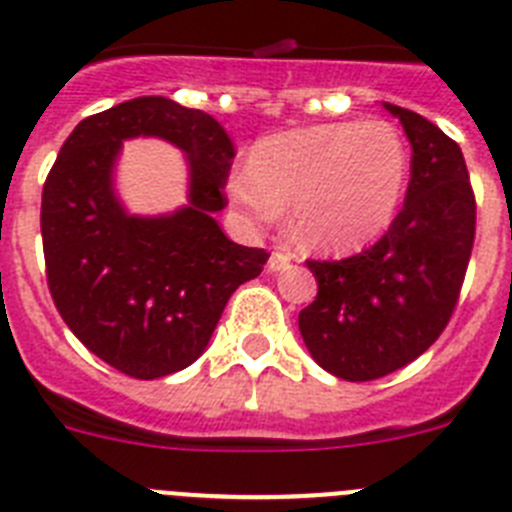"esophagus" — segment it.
<instances>
[{
    "instance_id": "34e87169",
    "label": "esophagus",
    "mask_w": 512,
    "mask_h": 512,
    "mask_svg": "<svg viewBox=\"0 0 512 512\" xmlns=\"http://www.w3.org/2000/svg\"><path fill=\"white\" fill-rule=\"evenodd\" d=\"M292 264V256L287 251H272V256H269V269L272 272H282V269H287V266Z\"/></svg>"
}]
</instances>
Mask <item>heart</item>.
I'll return each instance as SVG.
<instances>
[{
	"label": "heart",
	"instance_id": "b5f03b06",
	"mask_svg": "<svg viewBox=\"0 0 512 512\" xmlns=\"http://www.w3.org/2000/svg\"><path fill=\"white\" fill-rule=\"evenodd\" d=\"M409 176V150L388 121H342L264 139L227 191L253 225H272L292 204L305 246L349 251L391 225Z\"/></svg>",
	"mask_w": 512,
	"mask_h": 512
}]
</instances>
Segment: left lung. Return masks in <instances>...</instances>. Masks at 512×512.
Returning a JSON list of instances; mask_svg holds the SVG:
<instances>
[{"label": "left lung", "mask_w": 512, "mask_h": 512, "mask_svg": "<svg viewBox=\"0 0 512 512\" xmlns=\"http://www.w3.org/2000/svg\"><path fill=\"white\" fill-rule=\"evenodd\" d=\"M386 108L412 144L404 207L365 251L305 261L318 295L298 316L313 360L355 383L404 368L443 334L476 235V199L461 147L419 113Z\"/></svg>", "instance_id": "8db88e82"}]
</instances>
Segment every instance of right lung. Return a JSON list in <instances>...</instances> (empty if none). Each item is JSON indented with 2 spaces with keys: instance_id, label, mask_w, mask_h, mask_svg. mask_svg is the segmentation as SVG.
Segmentation results:
<instances>
[{
  "instance_id": "add662e5",
  "label": "right lung",
  "mask_w": 512,
  "mask_h": 512,
  "mask_svg": "<svg viewBox=\"0 0 512 512\" xmlns=\"http://www.w3.org/2000/svg\"><path fill=\"white\" fill-rule=\"evenodd\" d=\"M163 136L192 160V204L170 218H129L110 189L120 139ZM233 142L204 111L147 95L87 116L61 144L41 199L48 292L93 355L137 381L189 368L227 300L269 253L238 246L212 214Z\"/></svg>"
}]
</instances>
